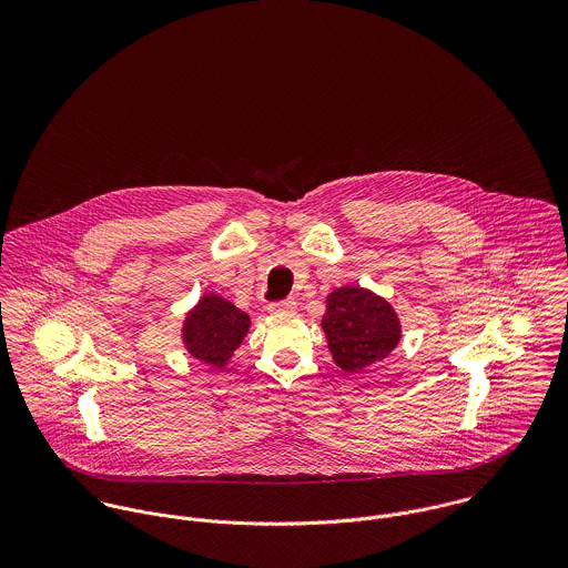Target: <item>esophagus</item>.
Masks as SVG:
<instances>
[{
	"label": "esophagus",
	"instance_id": "1",
	"mask_svg": "<svg viewBox=\"0 0 568 568\" xmlns=\"http://www.w3.org/2000/svg\"><path fill=\"white\" fill-rule=\"evenodd\" d=\"M297 302L295 300H282V302H273L268 304V313L273 315H284V313H295Z\"/></svg>",
	"mask_w": 568,
	"mask_h": 568
}]
</instances>
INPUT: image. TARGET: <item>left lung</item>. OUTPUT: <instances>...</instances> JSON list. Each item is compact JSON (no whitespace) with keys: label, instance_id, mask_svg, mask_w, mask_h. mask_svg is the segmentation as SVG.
Wrapping results in <instances>:
<instances>
[{"label":"left lung","instance_id":"1","mask_svg":"<svg viewBox=\"0 0 568 568\" xmlns=\"http://www.w3.org/2000/svg\"><path fill=\"white\" fill-rule=\"evenodd\" d=\"M322 327L334 363L347 374L383 361L400 341L394 308L358 286H343L327 295Z\"/></svg>","mask_w":568,"mask_h":568}]
</instances>
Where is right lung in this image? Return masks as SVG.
<instances>
[{
    "label": "right lung",
    "mask_w": 568,
    "mask_h": 568,
    "mask_svg": "<svg viewBox=\"0 0 568 568\" xmlns=\"http://www.w3.org/2000/svg\"><path fill=\"white\" fill-rule=\"evenodd\" d=\"M248 329V317L227 300L205 295L187 315L183 341L187 352L214 367H225Z\"/></svg>",
    "instance_id": "right-lung-1"
}]
</instances>
